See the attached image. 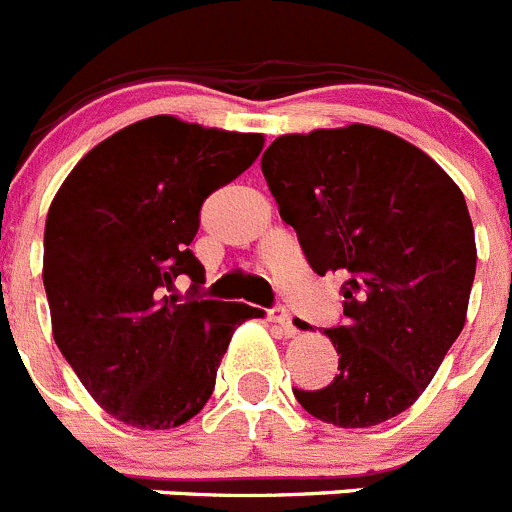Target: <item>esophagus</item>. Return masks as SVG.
<instances>
[{"instance_id":"34e87169","label":"esophagus","mask_w":512,"mask_h":512,"mask_svg":"<svg viewBox=\"0 0 512 512\" xmlns=\"http://www.w3.org/2000/svg\"><path fill=\"white\" fill-rule=\"evenodd\" d=\"M269 320L276 322V325L281 327V332H284V335H287V337L297 335V325H294L292 314H289L284 307H279V304L269 309Z\"/></svg>"}]
</instances>
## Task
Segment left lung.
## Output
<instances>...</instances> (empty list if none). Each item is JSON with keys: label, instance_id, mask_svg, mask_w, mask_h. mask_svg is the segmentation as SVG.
<instances>
[{"label": "left lung", "instance_id": "left-lung-1", "mask_svg": "<svg viewBox=\"0 0 512 512\" xmlns=\"http://www.w3.org/2000/svg\"><path fill=\"white\" fill-rule=\"evenodd\" d=\"M314 274L340 271V363L294 396L342 429L383 424L431 383L464 327L477 248L464 195L414 144L353 124L279 137L261 157Z\"/></svg>", "mask_w": 512, "mask_h": 512}]
</instances>
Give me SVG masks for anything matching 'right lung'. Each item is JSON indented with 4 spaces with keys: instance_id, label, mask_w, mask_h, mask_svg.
Returning a JSON list of instances; mask_svg holds the SVG:
<instances>
[{
    "instance_id": "right-lung-1",
    "label": "right lung",
    "mask_w": 512,
    "mask_h": 512,
    "mask_svg": "<svg viewBox=\"0 0 512 512\" xmlns=\"http://www.w3.org/2000/svg\"><path fill=\"white\" fill-rule=\"evenodd\" d=\"M264 147L261 134L152 116L75 164L45 223L42 281L53 337L114 419L172 429L215 388L233 330L259 309L203 297L190 251L200 208ZM191 279L182 303L169 292Z\"/></svg>"
}]
</instances>
